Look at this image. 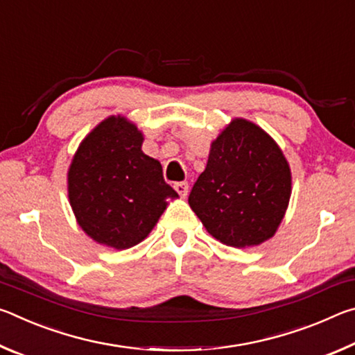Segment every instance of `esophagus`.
Listing matches in <instances>:
<instances>
[{"instance_id":"obj_1","label":"esophagus","mask_w":355,"mask_h":355,"mask_svg":"<svg viewBox=\"0 0 355 355\" xmlns=\"http://www.w3.org/2000/svg\"><path fill=\"white\" fill-rule=\"evenodd\" d=\"M173 188H175V191H177L178 194L182 196V197L188 196V189H189L188 182H177L175 184H173Z\"/></svg>"}]
</instances>
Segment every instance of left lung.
<instances>
[{
  "instance_id": "obj_1",
  "label": "left lung",
  "mask_w": 355,
  "mask_h": 355,
  "mask_svg": "<svg viewBox=\"0 0 355 355\" xmlns=\"http://www.w3.org/2000/svg\"><path fill=\"white\" fill-rule=\"evenodd\" d=\"M290 194V166L277 144L257 125L236 119L211 144L188 202L209 235L245 248L274 235Z\"/></svg>"
}]
</instances>
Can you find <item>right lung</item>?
<instances>
[{"label": "right lung", "mask_w": 355, "mask_h": 355, "mask_svg": "<svg viewBox=\"0 0 355 355\" xmlns=\"http://www.w3.org/2000/svg\"><path fill=\"white\" fill-rule=\"evenodd\" d=\"M142 135L123 117L101 122L71 161L69 199L78 224L95 241L128 249L146 238L177 197L158 161L144 155Z\"/></svg>", "instance_id": "1"}]
</instances>
